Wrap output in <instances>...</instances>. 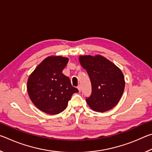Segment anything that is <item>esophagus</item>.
<instances>
[{
  "mask_svg": "<svg viewBox=\"0 0 152 152\" xmlns=\"http://www.w3.org/2000/svg\"><path fill=\"white\" fill-rule=\"evenodd\" d=\"M77 88L78 89L79 92H80V91H81V86H80V85H78V86H77Z\"/></svg>",
  "mask_w": 152,
  "mask_h": 152,
  "instance_id": "34e87169",
  "label": "esophagus"
}]
</instances>
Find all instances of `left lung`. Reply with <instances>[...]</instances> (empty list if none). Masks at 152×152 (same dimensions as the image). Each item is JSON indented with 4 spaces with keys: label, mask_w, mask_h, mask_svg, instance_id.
Segmentation results:
<instances>
[{
    "label": "left lung",
    "mask_w": 152,
    "mask_h": 152,
    "mask_svg": "<svg viewBox=\"0 0 152 152\" xmlns=\"http://www.w3.org/2000/svg\"><path fill=\"white\" fill-rule=\"evenodd\" d=\"M79 61L88 74L92 84L91 96L86 99L94 111H107L118 104L125 89L121 70L101 55L80 56Z\"/></svg>",
    "instance_id": "8db88e82"
}]
</instances>
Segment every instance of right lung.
I'll list each match as a JSON object with an SVG mask.
<instances>
[{"label": "right lung", "instance_id": "right-lung-1", "mask_svg": "<svg viewBox=\"0 0 152 152\" xmlns=\"http://www.w3.org/2000/svg\"><path fill=\"white\" fill-rule=\"evenodd\" d=\"M62 56H49L31 74L27 88L31 101L40 110L59 114L66 109L72 96L78 90L62 73L68 62Z\"/></svg>", "mask_w": 152, "mask_h": 152}]
</instances>
